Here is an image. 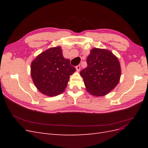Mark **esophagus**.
<instances>
[{
	"label": "esophagus",
	"mask_w": 148,
	"mask_h": 148,
	"mask_svg": "<svg viewBox=\"0 0 148 148\" xmlns=\"http://www.w3.org/2000/svg\"><path fill=\"white\" fill-rule=\"evenodd\" d=\"M80 69H81V67H80V65H77L76 66V69H77V71H79L80 70Z\"/></svg>",
	"instance_id": "esophagus-1"
}]
</instances>
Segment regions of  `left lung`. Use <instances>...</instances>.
Segmentation results:
<instances>
[{
  "label": "left lung",
  "instance_id": "left-lung-1",
  "mask_svg": "<svg viewBox=\"0 0 148 148\" xmlns=\"http://www.w3.org/2000/svg\"><path fill=\"white\" fill-rule=\"evenodd\" d=\"M86 68L80 75L87 91L94 96H104L120 82L121 67L118 58L109 50L94 48L87 58Z\"/></svg>",
  "mask_w": 148,
  "mask_h": 148
}]
</instances>
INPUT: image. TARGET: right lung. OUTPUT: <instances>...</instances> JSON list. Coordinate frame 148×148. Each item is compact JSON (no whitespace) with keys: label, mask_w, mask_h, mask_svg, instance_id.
<instances>
[{"label":"right lung","mask_w":148,"mask_h":148,"mask_svg":"<svg viewBox=\"0 0 148 148\" xmlns=\"http://www.w3.org/2000/svg\"><path fill=\"white\" fill-rule=\"evenodd\" d=\"M76 71L70 60L65 59L60 46L51 47L41 52L32 61L31 76L38 90L53 97L63 92L70 75Z\"/></svg>","instance_id":"obj_1"}]
</instances>
